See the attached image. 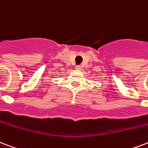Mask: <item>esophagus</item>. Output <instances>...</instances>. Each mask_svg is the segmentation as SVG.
Returning <instances> with one entry per match:
<instances>
[{
    "mask_svg": "<svg viewBox=\"0 0 148 148\" xmlns=\"http://www.w3.org/2000/svg\"><path fill=\"white\" fill-rule=\"evenodd\" d=\"M76 69L77 70H81V69H82V66H80V65H78V66H76Z\"/></svg>",
    "mask_w": 148,
    "mask_h": 148,
    "instance_id": "1",
    "label": "esophagus"
}]
</instances>
